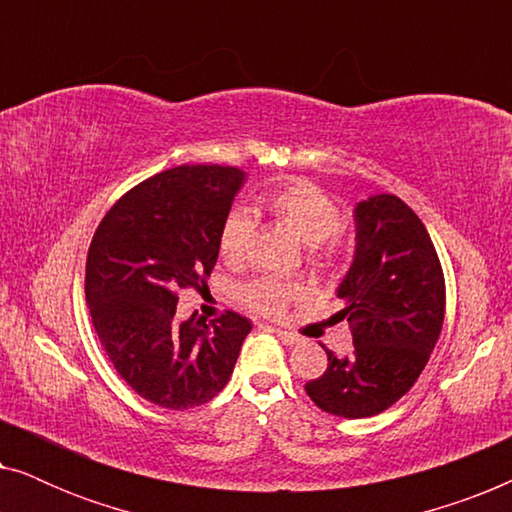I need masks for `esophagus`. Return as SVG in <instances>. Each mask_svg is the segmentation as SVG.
Listing matches in <instances>:
<instances>
[{"mask_svg":"<svg viewBox=\"0 0 512 512\" xmlns=\"http://www.w3.org/2000/svg\"><path fill=\"white\" fill-rule=\"evenodd\" d=\"M275 335L279 340L284 342V345H296L298 342V335L296 333H289V331H279V328H275Z\"/></svg>","mask_w":512,"mask_h":512,"instance_id":"esophagus-1","label":"esophagus"}]
</instances>
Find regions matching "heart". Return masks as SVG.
<instances>
[{"mask_svg":"<svg viewBox=\"0 0 512 512\" xmlns=\"http://www.w3.org/2000/svg\"><path fill=\"white\" fill-rule=\"evenodd\" d=\"M256 212L268 214L279 226L289 228L307 244V256L319 268H333L340 261V207L331 195L307 179H291L256 200ZM254 223L249 214L230 212L219 230V256L223 263L240 265L247 256ZM303 296V286L291 279L256 277L240 289L242 303L265 317H277L291 300Z\"/></svg>","mask_w":512,"mask_h":512,"instance_id":"obj_1","label":"heart"}]
</instances>
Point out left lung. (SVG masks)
<instances>
[{"instance_id":"1","label":"left lung","mask_w":512,"mask_h":512,"mask_svg":"<svg viewBox=\"0 0 512 512\" xmlns=\"http://www.w3.org/2000/svg\"><path fill=\"white\" fill-rule=\"evenodd\" d=\"M356 254L338 296L354 349H326L324 375L305 384L314 405L335 417L380 415L410 391L440 338L445 277L429 230L396 195L354 209Z\"/></svg>"}]
</instances>
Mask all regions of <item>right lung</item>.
Listing matches in <instances>:
<instances>
[{
  "label": "right lung",
  "instance_id": "add662e5",
  "mask_svg": "<svg viewBox=\"0 0 512 512\" xmlns=\"http://www.w3.org/2000/svg\"><path fill=\"white\" fill-rule=\"evenodd\" d=\"M244 174L179 165L130 188L97 226L86 261L95 333L125 384L170 410L226 387L251 324L237 312L179 321L181 289H207L219 230Z\"/></svg>",
  "mask_w": 512,
  "mask_h": 512
}]
</instances>
